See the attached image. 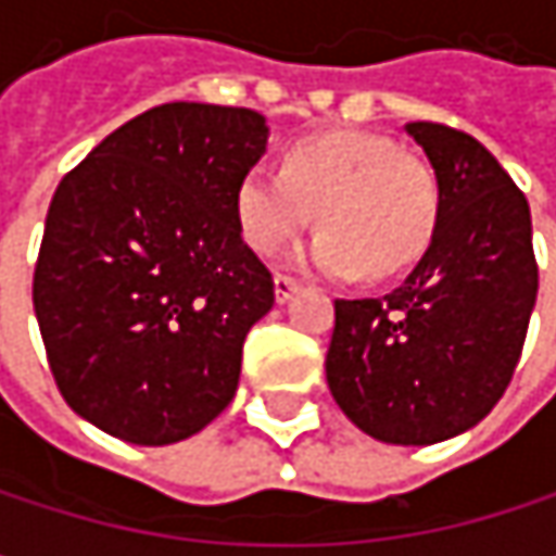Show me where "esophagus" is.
<instances>
[{"mask_svg":"<svg viewBox=\"0 0 556 556\" xmlns=\"http://www.w3.org/2000/svg\"><path fill=\"white\" fill-rule=\"evenodd\" d=\"M295 289H299V279L282 277V274H277V277H274V295H277V302H286V299H289Z\"/></svg>","mask_w":556,"mask_h":556,"instance_id":"34e87169","label":"esophagus"}]
</instances>
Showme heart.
<instances>
[{"label": "heart", "instance_id": "heart-1", "mask_svg": "<svg viewBox=\"0 0 556 556\" xmlns=\"http://www.w3.org/2000/svg\"><path fill=\"white\" fill-rule=\"evenodd\" d=\"M238 225L257 254H274L318 212L321 231L295 254L325 277H392L412 267L438 225V179L383 135L325 131L295 141L282 169L251 167L235 192Z\"/></svg>", "mask_w": 556, "mask_h": 556}]
</instances>
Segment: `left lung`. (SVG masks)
I'll return each instance as SVG.
<instances>
[{
	"label": "left lung",
	"mask_w": 556,
	"mask_h": 556,
	"mask_svg": "<svg viewBox=\"0 0 556 556\" xmlns=\"http://www.w3.org/2000/svg\"><path fill=\"white\" fill-rule=\"evenodd\" d=\"M438 179V225L383 299H334L325 377L341 412L387 444H438L508 387L538 295L525 192L470 135L408 122Z\"/></svg>",
	"instance_id": "1"
}]
</instances>
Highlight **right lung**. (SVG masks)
I'll list each match as a JSON object with an SVG mask.
<instances>
[{
  "mask_svg": "<svg viewBox=\"0 0 556 556\" xmlns=\"http://www.w3.org/2000/svg\"><path fill=\"white\" fill-rule=\"evenodd\" d=\"M267 135L254 109L167 102L60 179L31 295L56 389L99 431L176 444L235 399L244 338L274 308L235 208Z\"/></svg>",
  "mask_w": 556,
  "mask_h": 556,
  "instance_id": "1",
  "label": "right lung"
}]
</instances>
